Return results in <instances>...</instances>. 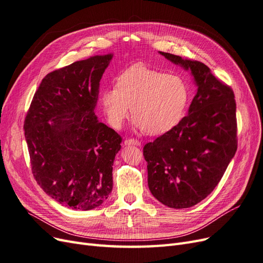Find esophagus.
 Segmentation results:
<instances>
[{"label":"esophagus","instance_id":"esophagus-1","mask_svg":"<svg viewBox=\"0 0 263 263\" xmlns=\"http://www.w3.org/2000/svg\"><path fill=\"white\" fill-rule=\"evenodd\" d=\"M124 144H125V145H131V144H132V145L139 146V145H141V142L137 139H126L124 141Z\"/></svg>","mask_w":263,"mask_h":263}]
</instances>
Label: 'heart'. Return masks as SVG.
<instances>
[{"label": "heart", "mask_w": 263, "mask_h": 263, "mask_svg": "<svg viewBox=\"0 0 263 263\" xmlns=\"http://www.w3.org/2000/svg\"><path fill=\"white\" fill-rule=\"evenodd\" d=\"M189 101L188 84L179 75L142 64L132 65L105 89L100 103L109 123L119 129L130 116L148 134L164 133L180 121Z\"/></svg>", "instance_id": "1"}]
</instances>
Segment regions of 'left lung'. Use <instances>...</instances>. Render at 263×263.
<instances>
[{
    "label": "left lung",
    "mask_w": 263,
    "mask_h": 263,
    "mask_svg": "<svg viewBox=\"0 0 263 263\" xmlns=\"http://www.w3.org/2000/svg\"><path fill=\"white\" fill-rule=\"evenodd\" d=\"M159 53L191 71L198 92L179 123L144 145L148 188L168 208H191L215 189L237 151L235 95L204 63Z\"/></svg>",
    "instance_id": "left-lung-1"
}]
</instances>
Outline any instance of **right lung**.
Segmentation results:
<instances>
[{"label":"right lung","mask_w":263,"mask_h":263,"mask_svg":"<svg viewBox=\"0 0 263 263\" xmlns=\"http://www.w3.org/2000/svg\"><path fill=\"white\" fill-rule=\"evenodd\" d=\"M111 59L95 55L47 74L24 121L33 178L72 210L95 209L112 190L122 138L95 115L99 83Z\"/></svg>","instance_id":"obj_1"}]
</instances>
